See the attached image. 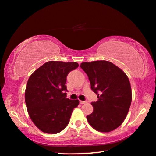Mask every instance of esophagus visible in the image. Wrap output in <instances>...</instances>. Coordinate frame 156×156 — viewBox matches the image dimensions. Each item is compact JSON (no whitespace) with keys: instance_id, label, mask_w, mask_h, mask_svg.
Masks as SVG:
<instances>
[{"instance_id":"esophagus-1","label":"esophagus","mask_w":156,"mask_h":156,"mask_svg":"<svg viewBox=\"0 0 156 156\" xmlns=\"http://www.w3.org/2000/svg\"><path fill=\"white\" fill-rule=\"evenodd\" d=\"M80 104H84V103H86V101H80Z\"/></svg>"}]
</instances>
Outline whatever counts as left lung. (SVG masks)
<instances>
[{
  "label": "left lung",
  "instance_id": "1",
  "mask_svg": "<svg viewBox=\"0 0 156 156\" xmlns=\"http://www.w3.org/2000/svg\"><path fill=\"white\" fill-rule=\"evenodd\" d=\"M80 67L87 73L91 90L98 94V101L91 103L94 110L87 116L88 123L97 131H112L122 125L131 104L129 79L109 61L85 62Z\"/></svg>",
  "mask_w": 156,
  "mask_h": 156
}]
</instances>
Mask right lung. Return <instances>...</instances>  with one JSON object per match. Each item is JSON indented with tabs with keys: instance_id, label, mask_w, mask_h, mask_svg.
I'll return each instance as SVG.
<instances>
[{
	"instance_id": "obj_1",
	"label": "right lung",
	"mask_w": 156,
	"mask_h": 156,
	"mask_svg": "<svg viewBox=\"0 0 156 156\" xmlns=\"http://www.w3.org/2000/svg\"><path fill=\"white\" fill-rule=\"evenodd\" d=\"M78 66L76 62L49 61L30 76L25 101L32 122L41 131L56 134L68 125L79 101L66 98V76Z\"/></svg>"
}]
</instances>
